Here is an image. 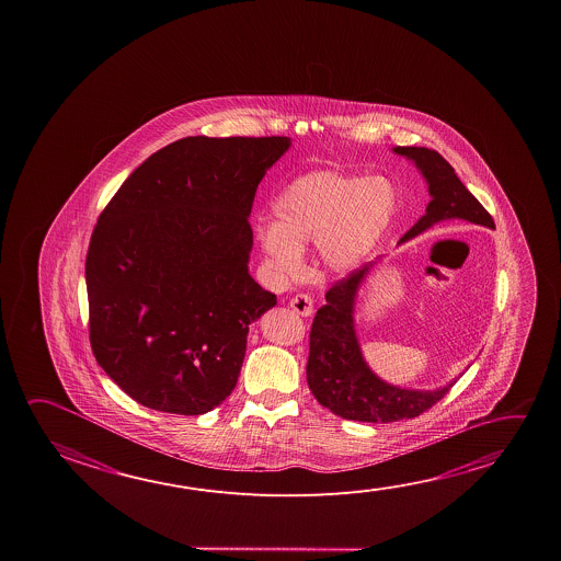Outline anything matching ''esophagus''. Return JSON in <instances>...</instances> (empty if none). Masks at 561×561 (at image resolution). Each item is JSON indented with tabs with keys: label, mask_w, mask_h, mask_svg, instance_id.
<instances>
[{
	"label": "esophagus",
	"mask_w": 561,
	"mask_h": 561,
	"mask_svg": "<svg viewBox=\"0 0 561 561\" xmlns=\"http://www.w3.org/2000/svg\"><path fill=\"white\" fill-rule=\"evenodd\" d=\"M289 307H291L297 314H301V317H311L312 314V299L309 295H295L294 299L289 301Z\"/></svg>",
	"instance_id": "34e87169"
}]
</instances>
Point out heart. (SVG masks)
I'll list each match as a JSON object with an SVG mask.
<instances>
[{
  "mask_svg": "<svg viewBox=\"0 0 561 561\" xmlns=\"http://www.w3.org/2000/svg\"><path fill=\"white\" fill-rule=\"evenodd\" d=\"M274 222L257 230L264 256L282 276L304 267L301 250L317 242L324 270L346 276L358 270L386 237L397 193L386 178L319 170L295 178L270 205Z\"/></svg>",
  "mask_w": 561,
  "mask_h": 561,
  "instance_id": "heart-1",
  "label": "heart"
}]
</instances>
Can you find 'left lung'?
<instances>
[{"mask_svg":"<svg viewBox=\"0 0 561 561\" xmlns=\"http://www.w3.org/2000/svg\"><path fill=\"white\" fill-rule=\"evenodd\" d=\"M393 152L413 162L428 185L431 203L413 229L399 240L404 244L444 221H468L495 229L491 215L459 182L458 175L436 150L396 147ZM368 262L352 276L332 285L327 304L314 314L307 362V383L314 399L329 411L359 423H396L428 411L450 391L456 379L438 389H409L387 383L364 358L356 332V301L371 270Z\"/></svg>","mask_w":561,"mask_h":561,"instance_id":"1","label":"left lung"}]
</instances>
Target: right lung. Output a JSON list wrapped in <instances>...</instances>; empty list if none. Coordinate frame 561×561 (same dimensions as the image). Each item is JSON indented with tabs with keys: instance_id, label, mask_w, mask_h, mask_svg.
<instances>
[{
	"instance_id": "obj_1",
	"label": "right lung",
	"mask_w": 561,
	"mask_h": 561,
	"mask_svg": "<svg viewBox=\"0 0 561 561\" xmlns=\"http://www.w3.org/2000/svg\"><path fill=\"white\" fill-rule=\"evenodd\" d=\"M289 137H187L147 158L93 229L90 342L137 403L205 414L239 381L249 327L276 307L250 276L257 184Z\"/></svg>"
}]
</instances>
